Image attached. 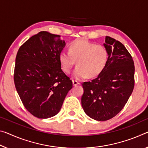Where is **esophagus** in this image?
<instances>
[{
	"instance_id": "1",
	"label": "esophagus",
	"mask_w": 148,
	"mask_h": 148,
	"mask_svg": "<svg viewBox=\"0 0 148 148\" xmlns=\"http://www.w3.org/2000/svg\"><path fill=\"white\" fill-rule=\"evenodd\" d=\"M72 82H73V85L74 86H76L77 85H79V84H80V82H79V81L76 80V79H73V80H72Z\"/></svg>"
}]
</instances>
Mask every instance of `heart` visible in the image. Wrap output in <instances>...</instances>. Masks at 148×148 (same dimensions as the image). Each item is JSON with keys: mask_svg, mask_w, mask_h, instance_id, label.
Wrapping results in <instances>:
<instances>
[{"mask_svg": "<svg viewBox=\"0 0 148 148\" xmlns=\"http://www.w3.org/2000/svg\"><path fill=\"white\" fill-rule=\"evenodd\" d=\"M109 53L105 47L91 43L86 39H77L70 45L69 52L62 51L59 60L62 70L69 74L77 61L74 77L84 79L99 75L107 64Z\"/></svg>", "mask_w": 148, "mask_h": 148, "instance_id": "heart-1", "label": "heart"}]
</instances>
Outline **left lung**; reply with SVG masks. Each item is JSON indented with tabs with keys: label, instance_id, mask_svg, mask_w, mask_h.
Wrapping results in <instances>:
<instances>
[{
	"label": "left lung",
	"instance_id": "left-lung-1",
	"mask_svg": "<svg viewBox=\"0 0 148 148\" xmlns=\"http://www.w3.org/2000/svg\"><path fill=\"white\" fill-rule=\"evenodd\" d=\"M107 64L97 77L83 82L81 103L84 112L99 121L109 120L125 107L134 87L132 56L120 41L107 36Z\"/></svg>",
	"mask_w": 148,
	"mask_h": 148
}]
</instances>
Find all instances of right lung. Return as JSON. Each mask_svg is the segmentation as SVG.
<instances>
[{"instance_id":"add662e5","label":"right lung","mask_w":148,"mask_h":148,"mask_svg":"<svg viewBox=\"0 0 148 148\" xmlns=\"http://www.w3.org/2000/svg\"><path fill=\"white\" fill-rule=\"evenodd\" d=\"M64 45L58 35L41 32L18 51L14 73L16 89L23 106L37 118L56 115L73 86L59 60Z\"/></svg>"}]
</instances>
